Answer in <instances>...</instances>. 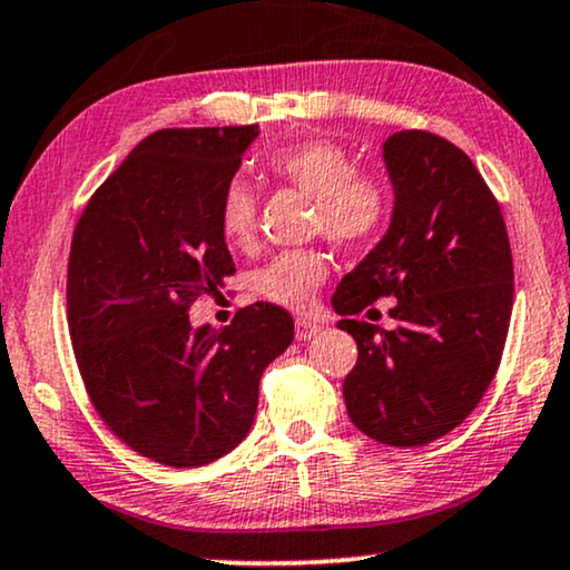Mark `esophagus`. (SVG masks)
I'll return each instance as SVG.
<instances>
[{
    "label": "esophagus",
    "mask_w": 570,
    "mask_h": 570,
    "mask_svg": "<svg viewBox=\"0 0 570 570\" xmlns=\"http://www.w3.org/2000/svg\"><path fill=\"white\" fill-rule=\"evenodd\" d=\"M294 331H297L299 341H309L313 336H317V331H321V323L309 321V317H297V325H294Z\"/></svg>",
    "instance_id": "1"
}]
</instances>
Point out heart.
<instances>
[{
	"label": "heart",
	"mask_w": 570,
	"mask_h": 570,
	"mask_svg": "<svg viewBox=\"0 0 570 570\" xmlns=\"http://www.w3.org/2000/svg\"><path fill=\"white\" fill-rule=\"evenodd\" d=\"M273 179L302 189L315 200V229L338 247L373 239L389 214L381 179L356 174L352 156L331 140H305L276 150L265 161ZM255 195L242 179L226 185L218 203V226L226 242L247 245L255 232ZM328 263L315 249L281 253L255 271L253 284L265 299L305 307L325 281Z\"/></svg>",
	"instance_id": "obj_1"
}]
</instances>
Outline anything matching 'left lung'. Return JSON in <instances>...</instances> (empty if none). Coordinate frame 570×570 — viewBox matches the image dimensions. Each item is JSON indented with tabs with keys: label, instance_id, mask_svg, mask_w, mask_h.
<instances>
[{
	"label": "left lung",
	"instance_id": "obj_1",
	"mask_svg": "<svg viewBox=\"0 0 570 570\" xmlns=\"http://www.w3.org/2000/svg\"><path fill=\"white\" fill-rule=\"evenodd\" d=\"M389 232L341 278L333 309L360 348L344 381L348 420L377 443L414 449L459 428L498 373L513 307V257L495 195L464 150L422 130L383 142ZM393 296L400 325L354 322Z\"/></svg>",
	"mask_w": 570,
	"mask_h": 570
}]
</instances>
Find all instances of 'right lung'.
<instances>
[{
  "mask_svg": "<svg viewBox=\"0 0 570 570\" xmlns=\"http://www.w3.org/2000/svg\"><path fill=\"white\" fill-rule=\"evenodd\" d=\"M257 135H148L75 226L67 323L82 383L106 428L158 464L193 469L237 449L263 370L294 338L292 315L271 302L242 307L224 331L189 323V305L234 273L218 203Z\"/></svg>",
  "mask_w": 570,
  "mask_h": 570,
  "instance_id": "add662e5",
  "label": "right lung"
}]
</instances>
